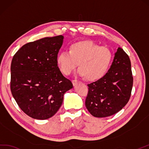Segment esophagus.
I'll return each instance as SVG.
<instances>
[{"mask_svg": "<svg viewBox=\"0 0 149 149\" xmlns=\"http://www.w3.org/2000/svg\"><path fill=\"white\" fill-rule=\"evenodd\" d=\"M72 85H73L74 86H75L76 85H77L78 83V81L77 80H73L72 81Z\"/></svg>", "mask_w": 149, "mask_h": 149, "instance_id": "34e87169", "label": "esophagus"}]
</instances>
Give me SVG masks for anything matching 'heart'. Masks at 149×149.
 Segmentation results:
<instances>
[{"mask_svg":"<svg viewBox=\"0 0 149 149\" xmlns=\"http://www.w3.org/2000/svg\"><path fill=\"white\" fill-rule=\"evenodd\" d=\"M113 58L109 48L100 47L93 41L84 40L69 46V52H62L57 56L59 69L65 75L70 74L78 65V73L85 76L88 80L102 78L108 72Z\"/></svg>","mask_w":149,"mask_h":149,"instance_id":"heart-1","label":"heart"}]
</instances>
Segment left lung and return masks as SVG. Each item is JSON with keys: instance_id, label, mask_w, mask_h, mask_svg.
<instances>
[{"instance_id": "8db88e82", "label": "left lung", "mask_w": 149, "mask_h": 149, "mask_svg": "<svg viewBox=\"0 0 149 149\" xmlns=\"http://www.w3.org/2000/svg\"><path fill=\"white\" fill-rule=\"evenodd\" d=\"M133 84L130 57L119 47L107 73L100 80L87 85L86 108L95 117L115 114L130 100Z\"/></svg>"}]
</instances>
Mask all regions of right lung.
Instances as JSON below:
<instances>
[{
	"label": "right lung",
	"instance_id": "obj_1",
	"mask_svg": "<svg viewBox=\"0 0 149 149\" xmlns=\"http://www.w3.org/2000/svg\"><path fill=\"white\" fill-rule=\"evenodd\" d=\"M63 39L60 35L28 42L12 59V95L21 110L35 119L54 116L61 107L65 92L73 87L57 62Z\"/></svg>",
	"mask_w": 149,
	"mask_h": 149
}]
</instances>
